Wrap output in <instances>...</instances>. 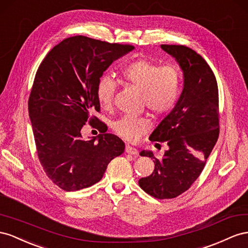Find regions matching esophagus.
<instances>
[{"label":"esophagus","mask_w":248,"mask_h":248,"mask_svg":"<svg viewBox=\"0 0 248 248\" xmlns=\"http://www.w3.org/2000/svg\"><path fill=\"white\" fill-rule=\"evenodd\" d=\"M125 153H126V154H130V155H137V154H138V151L136 150L135 147L130 146V145H126V146H125Z\"/></svg>","instance_id":"obj_1"}]
</instances>
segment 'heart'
<instances>
[{"label": "heart", "mask_w": 248, "mask_h": 248, "mask_svg": "<svg viewBox=\"0 0 248 248\" xmlns=\"http://www.w3.org/2000/svg\"><path fill=\"white\" fill-rule=\"evenodd\" d=\"M124 84L141 91V103L155 115L170 112L182 91V73L174 64L159 65L158 63L136 59L123 66L120 70ZM116 83L109 75H103L96 84V97L105 108L112 105ZM120 137L128 141L137 140L151 129L150 119L145 116H124L113 124Z\"/></svg>", "instance_id": "obj_1"}]
</instances>
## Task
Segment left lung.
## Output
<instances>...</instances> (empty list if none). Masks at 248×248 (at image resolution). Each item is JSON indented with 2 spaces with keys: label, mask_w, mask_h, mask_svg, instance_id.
I'll list each match as a JSON object with an SVG mask.
<instances>
[{
  "label": "left lung",
  "mask_w": 248,
  "mask_h": 248,
  "mask_svg": "<svg viewBox=\"0 0 248 248\" xmlns=\"http://www.w3.org/2000/svg\"><path fill=\"white\" fill-rule=\"evenodd\" d=\"M161 47L181 66L184 88L175 107L150 136L167 144L163 157L140 153L154 159L155 169L139 180V186L155 199L167 200L187 191L203 170L219 136V100L215 75L200 54L185 46Z\"/></svg>",
  "instance_id": "8db88e82"
}]
</instances>
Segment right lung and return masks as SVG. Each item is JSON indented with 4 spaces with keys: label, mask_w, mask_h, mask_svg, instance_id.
<instances>
[{
    "label": "right lung",
    "mask_w": 248,
    "mask_h": 248,
    "mask_svg": "<svg viewBox=\"0 0 248 248\" xmlns=\"http://www.w3.org/2000/svg\"><path fill=\"white\" fill-rule=\"evenodd\" d=\"M133 48L79 35L62 40L40 63L28 109L40 164L62 190L94 185L110 161L124 153V141L113 134L101 132L84 140L81 130L87 122L98 131L104 128L91 115L100 112L97 81L113 61Z\"/></svg>",
    "instance_id": "obj_1"
}]
</instances>
